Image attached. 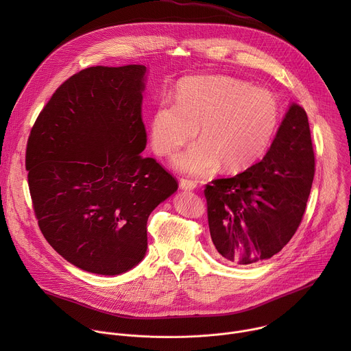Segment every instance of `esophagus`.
Masks as SVG:
<instances>
[{"label": "esophagus", "mask_w": 351, "mask_h": 351, "mask_svg": "<svg viewBox=\"0 0 351 351\" xmlns=\"http://www.w3.org/2000/svg\"><path fill=\"white\" fill-rule=\"evenodd\" d=\"M179 186L182 190H194L197 187V183L193 182V180H187V179H180L179 182Z\"/></svg>", "instance_id": "esophagus-1"}]
</instances>
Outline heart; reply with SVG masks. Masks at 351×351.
Segmentation results:
<instances>
[{
  "label": "heart",
  "instance_id": "heart-1",
  "mask_svg": "<svg viewBox=\"0 0 351 351\" xmlns=\"http://www.w3.org/2000/svg\"><path fill=\"white\" fill-rule=\"evenodd\" d=\"M279 123L278 99L267 88L232 76H194L176 87L175 103L158 104L149 137L158 156H172L198 128L199 141L173 158L189 175H206L219 164L239 172L258 161Z\"/></svg>",
  "mask_w": 351,
  "mask_h": 351
}]
</instances>
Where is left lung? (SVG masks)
<instances>
[{"instance_id": "8db88e82", "label": "left lung", "mask_w": 351, "mask_h": 351, "mask_svg": "<svg viewBox=\"0 0 351 351\" xmlns=\"http://www.w3.org/2000/svg\"><path fill=\"white\" fill-rule=\"evenodd\" d=\"M314 172L308 118L293 103L261 162L206 186L217 254L239 267L278 254L303 219Z\"/></svg>"}]
</instances>
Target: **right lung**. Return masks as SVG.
Returning a JSON list of instances; mask_svg holds the SVG:
<instances>
[{"label":"right lung","instance_id":"right-lung-1","mask_svg":"<svg viewBox=\"0 0 351 351\" xmlns=\"http://www.w3.org/2000/svg\"><path fill=\"white\" fill-rule=\"evenodd\" d=\"M144 65L91 66L64 82L27 140L33 208L45 240L72 265L119 275L147 252V219L178 190L141 157Z\"/></svg>","mask_w":351,"mask_h":351}]
</instances>
